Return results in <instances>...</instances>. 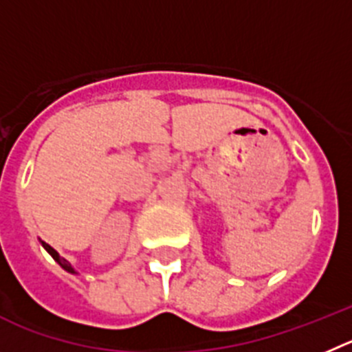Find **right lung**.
<instances>
[{
  "instance_id": "right-lung-1",
  "label": "right lung",
  "mask_w": 352,
  "mask_h": 352,
  "mask_svg": "<svg viewBox=\"0 0 352 352\" xmlns=\"http://www.w3.org/2000/svg\"><path fill=\"white\" fill-rule=\"evenodd\" d=\"M42 245H43V247H45V249H47V252H49V254H50V256H52V258H54V259H56V261H58V263H59V265H61V267H63V268H65V270H68V272H72V274H74V268H72V265H69V263H68V261H66V259H65V258H61V256H59V254H58V252L54 251V249H52V247H50V245H49V243L42 242Z\"/></svg>"
}]
</instances>
